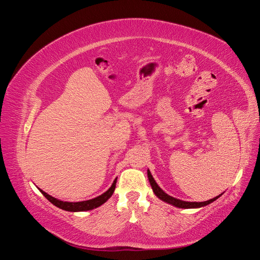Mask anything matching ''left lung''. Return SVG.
<instances>
[{
	"mask_svg": "<svg viewBox=\"0 0 260 260\" xmlns=\"http://www.w3.org/2000/svg\"><path fill=\"white\" fill-rule=\"evenodd\" d=\"M147 177H148V181H149V184H151L152 186V190L154 192V194L158 198L160 201L167 203V204H170V205L175 206V207H178V208H184V209H190V208H201V207H204L206 205H209L210 203L215 202L216 200H218L220 196L222 195L219 194L218 196H216V198L211 199L209 201H205V202H185V201H182V200H179V199H176V198H172V196L168 195L166 192H164L161 188L159 187V185L156 183V181L154 180L151 171H149V169H147Z\"/></svg>",
	"mask_w": 260,
	"mask_h": 260,
	"instance_id": "obj_1",
	"label": "left lung"
}]
</instances>
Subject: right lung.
Here are the masks:
<instances>
[{"label":"right lung","instance_id":"right-lung-1","mask_svg":"<svg viewBox=\"0 0 260 260\" xmlns=\"http://www.w3.org/2000/svg\"><path fill=\"white\" fill-rule=\"evenodd\" d=\"M116 182H117V178L114 180L113 184L111 185V187L108 188L106 192H104L103 194H101L96 198H94L92 200H88V201H82V202H65V201H60L58 199H55L53 196H51L50 194L45 193L44 191H42L41 188H39L40 192L48 199L53 205H55L56 207L66 210V211H73V212H77V211H86V210H92L96 207H100L101 205H103L104 203H106L111 196L113 195L115 187H116Z\"/></svg>","mask_w":260,"mask_h":260}]
</instances>
